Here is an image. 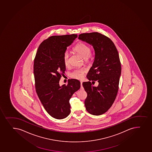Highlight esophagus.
<instances>
[{"instance_id":"34e87169","label":"esophagus","mask_w":152,"mask_h":152,"mask_svg":"<svg viewBox=\"0 0 152 152\" xmlns=\"http://www.w3.org/2000/svg\"><path fill=\"white\" fill-rule=\"evenodd\" d=\"M80 86H81V87H80V89H83V86H82V82H81V83H80Z\"/></svg>"}]
</instances>
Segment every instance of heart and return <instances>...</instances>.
I'll use <instances>...</instances> for the list:
<instances>
[{
	"instance_id": "heart-1",
	"label": "heart",
	"mask_w": 152,
	"mask_h": 152,
	"mask_svg": "<svg viewBox=\"0 0 152 152\" xmlns=\"http://www.w3.org/2000/svg\"><path fill=\"white\" fill-rule=\"evenodd\" d=\"M74 50L78 53L86 61H88L91 56V48L88 45L83 43H79L74 48ZM69 53L68 51L64 53L63 56V61L64 64L66 66H68L69 64ZM86 72V70L84 68L76 69L74 70L70 73V77L76 79H82L83 78L84 75Z\"/></svg>"
}]
</instances>
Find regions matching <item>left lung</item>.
<instances>
[{
    "label": "left lung",
    "instance_id": "1",
    "mask_svg": "<svg viewBox=\"0 0 152 152\" xmlns=\"http://www.w3.org/2000/svg\"><path fill=\"white\" fill-rule=\"evenodd\" d=\"M79 39L91 45L95 58L82 83L87 92L84 102L87 112L94 115L103 114L109 109L118 93L121 66L118 50L109 38L98 32L82 33ZM90 80H97L99 86H92Z\"/></svg>",
    "mask_w": 152,
    "mask_h": 152
}]
</instances>
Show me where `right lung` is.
I'll return each mask as SVG.
<instances>
[{"label":"right lung","mask_w":152,"mask_h":152,"mask_svg":"<svg viewBox=\"0 0 152 152\" xmlns=\"http://www.w3.org/2000/svg\"><path fill=\"white\" fill-rule=\"evenodd\" d=\"M77 37L74 34L50 37L40 45L34 58L36 93L46 112L57 119L70 114L69 101L80 88V81L75 79H69L67 85L59 84L66 70L64 53Z\"/></svg>","instance_id":"add662e5"}]
</instances>
